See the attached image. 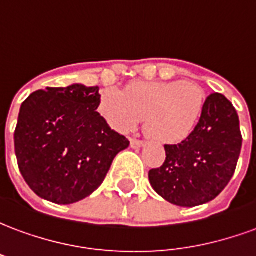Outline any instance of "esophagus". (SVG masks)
Wrapping results in <instances>:
<instances>
[{
  "label": "esophagus",
  "mask_w": 256,
  "mask_h": 256,
  "mask_svg": "<svg viewBox=\"0 0 256 256\" xmlns=\"http://www.w3.org/2000/svg\"><path fill=\"white\" fill-rule=\"evenodd\" d=\"M130 145H132V148H141V146H144V141L132 138L130 140Z\"/></svg>",
  "instance_id": "34e87169"
}]
</instances>
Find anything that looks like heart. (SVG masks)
<instances>
[{
  "instance_id": "heart-1",
  "label": "heart",
  "mask_w": 256,
  "mask_h": 256,
  "mask_svg": "<svg viewBox=\"0 0 256 256\" xmlns=\"http://www.w3.org/2000/svg\"><path fill=\"white\" fill-rule=\"evenodd\" d=\"M206 104L203 89L192 82H134L123 92H101L98 112L120 133L137 128L145 119L150 137L163 144H178L198 128Z\"/></svg>"
}]
</instances>
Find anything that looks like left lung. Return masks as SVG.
Returning <instances> with one entry per match:
<instances>
[{
	"label": "left lung",
	"mask_w": 256,
	"mask_h": 256,
	"mask_svg": "<svg viewBox=\"0 0 256 256\" xmlns=\"http://www.w3.org/2000/svg\"><path fill=\"white\" fill-rule=\"evenodd\" d=\"M240 120L225 96L212 93L194 133L177 145H164L166 160L150 170V182L168 203L194 207L214 200L234 174L242 150Z\"/></svg>",
	"instance_id": "left-lung-1"
}]
</instances>
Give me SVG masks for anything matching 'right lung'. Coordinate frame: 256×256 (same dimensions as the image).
I'll use <instances>...</instances> for the list:
<instances>
[{"mask_svg":"<svg viewBox=\"0 0 256 256\" xmlns=\"http://www.w3.org/2000/svg\"><path fill=\"white\" fill-rule=\"evenodd\" d=\"M98 86L46 88L20 106L14 152L31 190L56 204H72L100 186L112 160L130 144L98 108Z\"/></svg>","mask_w":256,"mask_h":256,"instance_id":"right-lung-1","label":"right lung"}]
</instances>
